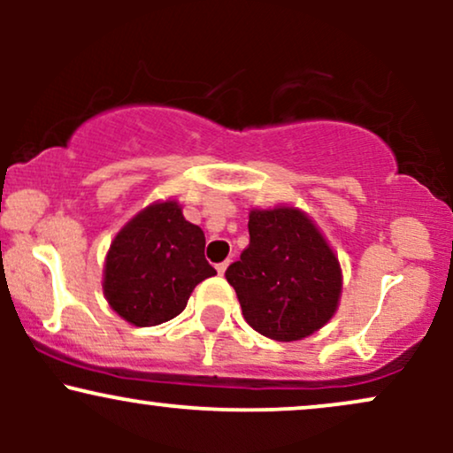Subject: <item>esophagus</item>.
<instances>
[{"mask_svg":"<svg viewBox=\"0 0 453 453\" xmlns=\"http://www.w3.org/2000/svg\"><path fill=\"white\" fill-rule=\"evenodd\" d=\"M227 270V262H221V264H217V273L219 274H223Z\"/></svg>","mask_w":453,"mask_h":453,"instance_id":"esophagus-1","label":"esophagus"}]
</instances>
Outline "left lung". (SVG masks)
Instances as JSON below:
<instances>
[{"label": "left lung", "instance_id": "1", "mask_svg": "<svg viewBox=\"0 0 453 453\" xmlns=\"http://www.w3.org/2000/svg\"><path fill=\"white\" fill-rule=\"evenodd\" d=\"M247 324L273 341H300L339 309V257L294 206L249 212V247L226 270Z\"/></svg>", "mask_w": 453, "mask_h": 453}]
</instances>
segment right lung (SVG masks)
<instances>
[{
    "mask_svg": "<svg viewBox=\"0 0 453 453\" xmlns=\"http://www.w3.org/2000/svg\"><path fill=\"white\" fill-rule=\"evenodd\" d=\"M204 232L183 217L179 202H155L119 230L104 266V296L119 317L138 327L183 313L197 283L217 274L204 257Z\"/></svg>",
    "mask_w": 453,
    "mask_h": 453,
    "instance_id": "1",
    "label": "right lung"
}]
</instances>
